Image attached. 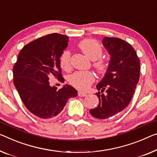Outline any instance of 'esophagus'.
I'll return each instance as SVG.
<instances>
[{"mask_svg":"<svg viewBox=\"0 0 157 157\" xmlns=\"http://www.w3.org/2000/svg\"><path fill=\"white\" fill-rule=\"evenodd\" d=\"M78 96L79 97H85L86 96V94L82 92H78Z\"/></svg>","mask_w":157,"mask_h":157,"instance_id":"34e87169","label":"esophagus"}]
</instances>
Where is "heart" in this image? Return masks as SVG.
I'll return each mask as SVG.
<instances>
[{"mask_svg": "<svg viewBox=\"0 0 157 157\" xmlns=\"http://www.w3.org/2000/svg\"><path fill=\"white\" fill-rule=\"evenodd\" d=\"M79 48L94 62V67L99 72L106 71L108 64L101 59L103 50L100 44L94 39H86L79 44ZM71 54L69 51H65L60 58V65L63 69L69 70L71 67ZM95 80V76L90 71H78L74 72L69 78V82L75 88L81 91L87 90Z\"/></svg>", "mask_w": 157, "mask_h": 157, "instance_id": "1", "label": "heart"}]
</instances>
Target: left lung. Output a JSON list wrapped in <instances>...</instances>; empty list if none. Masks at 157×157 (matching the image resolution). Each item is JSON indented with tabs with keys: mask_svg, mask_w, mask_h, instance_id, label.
I'll list each match as a JSON object with an SVG mask.
<instances>
[{
	"mask_svg": "<svg viewBox=\"0 0 157 157\" xmlns=\"http://www.w3.org/2000/svg\"><path fill=\"white\" fill-rule=\"evenodd\" d=\"M103 45L111 56L108 69L97 85L99 102L91 109V115L106 119L120 113L128 106L139 82L140 62L135 49L127 41L104 37Z\"/></svg>",
	"mask_w": 157,
	"mask_h": 157,
	"instance_id": "8db88e82",
	"label": "left lung"
}]
</instances>
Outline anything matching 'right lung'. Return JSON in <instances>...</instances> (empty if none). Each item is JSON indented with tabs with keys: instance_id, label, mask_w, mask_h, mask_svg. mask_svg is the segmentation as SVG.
Returning <instances> with one entry per match:
<instances>
[{
	"instance_id": "right-lung-1",
	"label": "right lung",
	"mask_w": 157,
	"mask_h": 157,
	"mask_svg": "<svg viewBox=\"0 0 157 157\" xmlns=\"http://www.w3.org/2000/svg\"><path fill=\"white\" fill-rule=\"evenodd\" d=\"M68 36L53 33L32 41L22 48L13 66V82L26 108L39 118L58 116L69 98L78 92L69 85L60 90L49 85L55 77L63 82L60 58L67 46Z\"/></svg>"
}]
</instances>
